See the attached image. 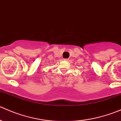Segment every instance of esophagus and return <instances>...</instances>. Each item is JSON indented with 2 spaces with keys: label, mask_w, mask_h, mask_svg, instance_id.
I'll return each mask as SVG.
<instances>
[{
  "label": "esophagus",
  "mask_w": 121,
  "mask_h": 121,
  "mask_svg": "<svg viewBox=\"0 0 121 121\" xmlns=\"http://www.w3.org/2000/svg\"><path fill=\"white\" fill-rule=\"evenodd\" d=\"M64 60H65V61H68V58H64Z\"/></svg>",
  "instance_id": "1"
}]
</instances>
